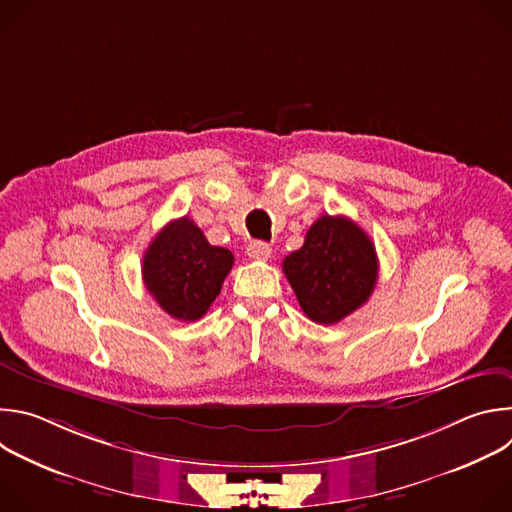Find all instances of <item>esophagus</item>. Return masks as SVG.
Returning a JSON list of instances; mask_svg holds the SVG:
<instances>
[{"mask_svg":"<svg viewBox=\"0 0 512 512\" xmlns=\"http://www.w3.org/2000/svg\"><path fill=\"white\" fill-rule=\"evenodd\" d=\"M247 255L251 259H255V261H267L271 257V247L267 243H263V241H253L247 247Z\"/></svg>","mask_w":512,"mask_h":512,"instance_id":"esophagus-1","label":"esophagus"}]
</instances>
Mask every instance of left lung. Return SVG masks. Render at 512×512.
Masks as SVG:
<instances>
[{
  "instance_id": "1",
  "label": "left lung",
  "mask_w": 512,
  "mask_h": 512,
  "mask_svg": "<svg viewBox=\"0 0 512 512\" xmlns=\"http://www.w3.org/2000/svg\"><path fill=\"white\" fill-rule=\"evenodd\" d=\"M283 273L304 314L336 324L373 294L379 259L373 241L346 216H320L302 249L283 259Z\"/></svg>"
}]
</instances>
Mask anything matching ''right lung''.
Segmentation results:
<instances>
[{"instance_id":"add662e5","label":"right lung","mask_w":512,"mask_h":512,"mask_svg":"<svg viewBox=\"0 0 512 512\" xmlns=\"http://www.w3.org/2000/svg\"><path fill=\"white\" fill-rule=\"evenodd\" d=\"M235 257L214 247L188 216L168 223L143 253L141 275L160 308L176 320H200L221 294Z\"/></svg>"}]
</instances>
